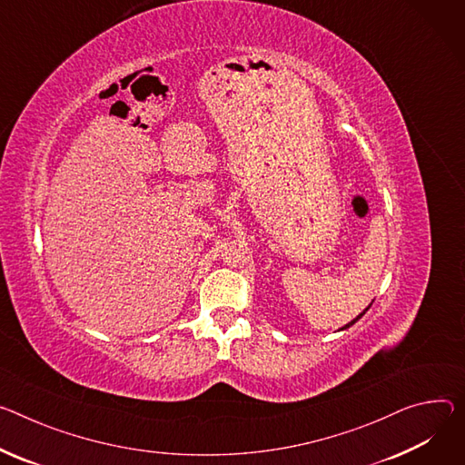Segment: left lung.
Segmentation results:
<instances>
[{
    "mask_svg": "<svg viewBox=\"0 0 465 465\" xmlns=\"http://www.w3.org/2000/svg\"><path fill=\"white\" fill-rule=\"evenodd\" d=\"M369 308H371V304H369ZM369 308H365V310H363V313H360V315H358V317H356V319H354V321H351V322H349V324H345V326H343V328H340V330H345V328H349V326H352V324H354V322H356V321H358V319H361V317H363V315H365V312H367V310H369Z\"/></svg>",
    "mask_w": 465,
    "mask_h": 465,
    "instance_id": "1",
    "label": "left lung"
}]
</instances>
